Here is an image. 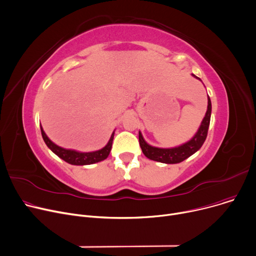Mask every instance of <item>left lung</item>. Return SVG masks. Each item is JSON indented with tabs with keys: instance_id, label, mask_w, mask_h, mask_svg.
I'll return each instance as SVG.
<instances>
[{
	"instance_id": "8db88e82",
	"label": "left lung",
	"mask_w": 256,
	"mask_h": 256,
	"mask_svg": "<svg viewBox=\"0 0 256 256\" xmlns=\"http://www.w3.org/2000/svg\"><path fill=\"white\" fill-rule=\"evenodd\" d=\"M192 75L195 78L200 80V78L195 76L194 74ZM211 112H212V103H211V100H210V97L208 96V110L196 134H195L194 136L186 144L176 148H156V146H150L146 142L140 131L138 138H140V144L142 153L148 159L162 162V163H166V164H174V163H180L184 161L185 159L193 155L195 152H198L204 144L208 135L210 120H211Z\"/></svg>"
}]
</instances>
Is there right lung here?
I'll return each mask as SVG.
<instances>
[{"instance_id": "right-lung-1", "label": "right lung", "mask_w": 256, "mask_h": 256, "mask_svg": "<svg viewBox=\"0 0 256 256\" xmlns=\"http://www.w3.org/2000/svg\"><path fill=\"white\" fill-rule=\"evenodd\" d=\"M40 128H41V134H42L43 140L45 144H46V146L56 156H58L60 158L72 165H88V164L97 163L104 159H106L110 153L112 140H114V131L108 144L104 148H102L101 150H98V151H95V152L82 153V152L74 151V150H67V148L56 146L48 138V135L45 134L42 127H40Z\"/></svg>"}]
</instances>
